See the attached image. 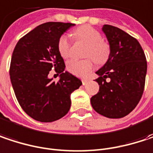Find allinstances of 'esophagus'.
Instances as JSON below:
<instances>
[{
    "label": "esophagus",
    "instance_id": "esophagus-1",
    "mask_svg": "<svg viewBox=\"0 0 153 153\" xmlns=\"http://www.w3.org/2000/svg\"><path fill=\"white\" fill-rule=\"evenodd\" d=\"M88 79H82V84H83L84 86H85V85H87V84H88Z\"/></svg>",
    "mask_w": 153,
    "mask_h": 153
}]
</instances>
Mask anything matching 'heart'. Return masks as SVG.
<instances>
[{
  "label": "heart",
  "instance_id": "obj_1",
  "mask_svg": "<svg viewBox=\"0 0 153 153\" xmlns=\"http://www.w3.org/2000/svg\"><path fill=\"white\" fill-rule=\"evenodd\" d=\"M74 36L78 40L82 41L88 45L85 51V57L93 58L98 64L105 63L110 53L109 46L102 41V34L90 26H82L74 32ZM58 50L59 54L64 59H67L71 54V45L69 36L62 35L58 42ZM94 66V62L92 59H86L83 60L71 59L67 62V70L79 77L87 76Z\"/></svg>",
  "mask_w": 153,
  "mask_h": 153
}]
</instances>
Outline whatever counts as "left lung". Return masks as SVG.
<instances>
[{
  "mask_svg": "<svg viewBox=\"0 0 153 153\" xmlns=\"http://www.w3.org/2000/svg\"><path fill=\"white\" fill-rule=\"evenodd\" d=\"M102 31L110 53L106 64L95 73L100 88L91 97V105L106 117L122 118L131 112L142 97L147 71L146 55L138 41L121 29L104 24Z\"/></svg>",
  "mask_w": 153,
  "mask_h": 153,
  "instance_id": "1",
  "label": "left lung"
}]
</instances>
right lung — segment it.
<instances>
[{
    "label": "right lung",
    "instance_id": "add662e5",
    "mask_svg": "<svg viewBox=\"0 0 153 153\" xmlns=\"http://www.w3.org/2000/svg\"><path fill=\"white\" fill-rule=\"evenodd\" d=\"M74 23L49 22L22 36L14 49L9 75L16 99L30 117L51 123L65 116L71 107V94L82 82L65 72V65L58 50L61 36ZM55 69L60 79L48 77Z\"/></svg>",
    "mask_w": 153,
    "mask_h": 153
}]
</instances>
